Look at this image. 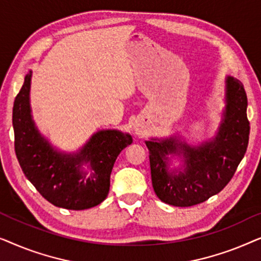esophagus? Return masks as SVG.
Listing matches in <instances>:
<instances>
[{"instance_id":"34e87169","label":"esophagus","mask_w":261,"mask_h":261,"mask_svg":"<svg viewBox=\"0 0 261 261\" xmlns=\"http://www.w3.org/2000/svg\"><path fill=\"white\" fill-rule=\"evenodd\" d=\"M135 133H137V134H142V129H141V128H135Z\"/></svg>"}]
</instances>
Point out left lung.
I'll use <instances>...</instances> for the list:
<instances>
[{"mask_svg":"<svg viewBox=\"0 0 261 261\" xmlns=\"http://www.w3.org/2000/svg\"><path fill=\"white\" fill-rule=\"evenodd\" d=\"M248 139L244 85L237 78L227 76L226 108L215 137L197 146H190L177 137L146 141L155 195L170 205L191 206L219 194L244 158ZM169 154L184 156L183 169L168 170Z\"/></svg>","mask_w":261,"mask_h":261,"instance_id":"obj_1","label":"left lung"}]
</instances>
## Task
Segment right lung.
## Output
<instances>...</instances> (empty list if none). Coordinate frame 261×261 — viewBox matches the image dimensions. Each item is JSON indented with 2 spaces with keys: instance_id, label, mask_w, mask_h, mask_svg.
Returning a JSON list of instances; mask_svg holds the SVG:
<instances>
[{
  "instance_id": "1",
  "label": "right lung",
  "mask_w": 261,
  "mask_h": 261,
  "mask_svg": "<svg viewBox=\"0 0 261 261\" xmlns=\"http://www.w3.org/2000/svg\"><path fill=\"white\" fill-rule=\"evenodd\" d=\"M32 71L14 101L13 128L16 158L27 179L53 205L84 210L106 199L114 163L124 147L133 142L128 133L98 130L77 153L59 152L38 130L30 105ZM89 163L90 177L81 165Z\"/></svg>"
}]
</instances>
